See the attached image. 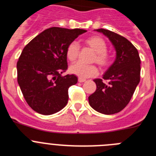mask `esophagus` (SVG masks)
<instances>
[{
  "label": "esophagus",
  "instance_id": "esophagus-1",
  "mask_svg": "<svg viewBox=\"0 0 156 156\" xmlns=\"http://www.w3.org/2000/svg\"><path fill=\"white\" fill-rule=\"evenodd\" d=\"M78 81H79L80 83H83L86 81V80L83 79V78H79V79H78Z\"/></svg>",
  "mask_w": 156,
  "mask_h": 156
}]
</instances>
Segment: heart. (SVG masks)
Instances as JSON below:
<instances>
[{"label":"heart","instance_id":"1","mask_svg":"<svg viewBox=\"0 0 156 156\" xmlns=\"http://www.w3.org/2000/svg\"><path fill=\"white\" fill-rule=\"evenodd\" d=\"M84 44L90 47L95 52L93 57V62H95L101 68H105L111 63V57L107 51V44L103 38L98 36L88 37L84 41ZM80 52V46L76 42H71L67 46L66 55L67 58L71 62L76 60ZM69 72L72 74L80 78H87L94 76L98 74L97 67L94 65H85L81 62H76L69 67Z\"/></svg>","mask_w":156,"mask_h":156}]
</instances>
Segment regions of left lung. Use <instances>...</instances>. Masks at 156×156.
Here are the masks:
<instances>
[{"mask_svg":"<svg viewBox=\"0 0 156 156\" xmlns=\"http://www.w3.org/2000/svg\"><path fill=\"white\" fill-rule=\"evenodd\" d=\"M101 33L111 41L115 50V59L101 79H94L97 89L88 98L89 104L95 111L112 115L122 111L131 99L140 82V59L137 48L127 39L105 29Z\"/></svg>","mask_w":156,"mask_h":156,"instance_id":"obj_1","label":"left lung"}]
</instances>
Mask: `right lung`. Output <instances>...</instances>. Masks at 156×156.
<instances>
[{"instance_id":"obj_1","label":"right lung","mask_w":156,"mask_h":156,"mask_svg":"<svg viewBox=\"0 0 156 156\" xmlns=\"http://www.w3.org/2000/svg\"><path fill=\"white\" fill-rule=\"evenodd\" d=\"M87 30L51 27L23 48L17 62L18 83L27 104L42 115H51L67 105L68 90L78 81L62 76L68 68L67 46Z\"/></svg>"}]
</instances>
